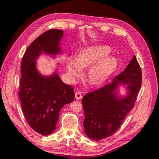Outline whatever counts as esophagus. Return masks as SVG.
<instances>
[{"mask_svg": "<svg viewBox=\"0 0 159 159\" xmlns=\"http://www.w3.org/2000/svg\"><path fill=\"white\" fill-rule=\"evenodd\" d=\"M75 98H76L77 99H78V100L81 99H82V94H81L80 93H79V92H77V93H75Z\"/></svg>", "mask_w": 159, "mask_h": 159, "instance_id": "esophagus-1", "label": "esophagus"}]
</instances>
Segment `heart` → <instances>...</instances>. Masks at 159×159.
I'll list each match as a JSON object with an SVG mask.
<instances>
[{
    "label": "heart",
    "instance_id": "b5f03b06",
    "mask_svg": "<svg viewBox=\"0 0 159 159\" xmlns=\"http://www.w3.org/2000/svg\"><path fill=\"white\" fill-rule=\"evenodd\" d=\"M110 51V48L106 45H95L87 48L77 55L75 61L72 60H68L67 71L72 77L75 78L80 75V69H84L100 60L90 68L87 75V79L90 84L99 85L107 79L117 66V60L115 57H106Z\"/></svg>",
    "mask_w": 159,
    "mask_h": 159
}]
</instances>
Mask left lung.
Here are the masks:
<instances>
[{"instance_id":"left-lung-1","label":"left lung","mask_w":159,"mask_h":159,"mask_svg":"<svg viewBox=\"0 0 159 159\" xmlns=\"http://www.w3.org/2000/svg\"><path fill=\"white\" fill-rule=\"evenodd\" d=\"M142 81L140 66L135 56L125 70L107 84L84 96L85 112L83 125L87 137L95 141L105 139L116 132L129 112L133 108ZM128 84V94L117 97L120 83Z\"/></svg>"}]
</instances>
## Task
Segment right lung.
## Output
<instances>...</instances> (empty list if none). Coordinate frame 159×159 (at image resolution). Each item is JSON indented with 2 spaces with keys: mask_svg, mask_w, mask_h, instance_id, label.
Returning <instances> with one entry per match:
<instances>
[{
  "mask_svg": "<svg viewBox=\"0 0 159 159\" xmlns=\"http://www.w3.org/2000/svg\"><path fill=\"white\" fill-rule=\"evenodd\" d=\"M63 31L50 30L36 38L22 57L19 97L26 120L38 133L48 135L53 133L59 118V113L66 104L75 98L73 87L65 84L54 73L47 77L36 69V60L43 52L55 55Z\"/></svg>",
  "mask_w": 159,
  "mask_h": 159,
  "instance_id": "right-lung-1",
  "label": "right lung"
}]
</instances>
